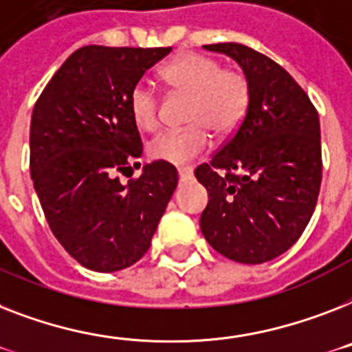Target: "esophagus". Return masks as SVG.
Returning a JSON list of instances; mask_svg holds the SVG:
<instances>
[{
    "label": "esophagus",
    "instance_id": "esophagus-1",
    "mask_svg": "<svg viewBox=\"0 0 352 352\" xmlns=\"http://www.w3.org/2000/svg\"><path fill=\"white\" fill-rule=\"evenodd\" d=\"M179 177H181V179H188V177H191V173H193V170H191V168H179Z\"/></svg>",
    "mask_w": 352,
    "mask_h": 352
}]
</instances>
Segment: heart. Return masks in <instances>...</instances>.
Wrapping results in <instances>:
<instances>
[{
  "label": "heart",
  "instance_id": "1",
  "mask_svg": "<svg viewBox=\"0 0 352 352\" xmlns=\"http://www.w3.org/2000/svg\"><path fill=\"white\" fill-rule=\"evenodd\" d=\"M161 79L173 92L190 97L182 130H164L148 142V153L157 161L186 164L208 150L211 135H231L241 126L250 107V85L241 72L222 68L213 57L182 54L161 68ZM128 110L141 130L159 124V97L144 81L133 85L128 96Z\"/></svg>",
  "mask_w": 352,
  "mask_h": 352
}]
</instances>
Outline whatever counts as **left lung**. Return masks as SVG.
<instances>
[{
	"label": "left lung",
	"instance_id": "left-lung-1",
	"mask_svg": "<svg viewBox=\"0 0 352 352\" xmlns=\"http://www.w3.org/2000/svg\"><path fill=\"white\" fill-rule=\"evenodd\" d=\"M204 48L241 65L250 107L231 139L195 170L210 197L201 231L226 258L262 264L289 250L315 211L322 182L318 111L264 54L241 43Z\"/></svg>",
	"mask_w": 352,
	"mask_h": 352
}]
</instances>
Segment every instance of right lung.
Returning <instances> with one entry per match:
<instances>
[{
  "label": "right lung",
  "instance_id": "right-lung-1",
  "mask_svg": "<svg viewBox=\"0 0 352 352\" xmlns=\"http://www.w3.org/2000/svg\"><path fill=\"white\" fill-rule=\"evenodd\" d=\"M170 52L88 45L63 63L36 101L34 190L54 236L87 270L113 273L142 258L177 188L175 166L164 161L146 164L126 184L117 177L142 155L130 90Z\"/></svg>",
  "mask_w": 352,
  "mask_h": 352
}]
</instances>
